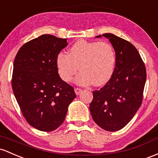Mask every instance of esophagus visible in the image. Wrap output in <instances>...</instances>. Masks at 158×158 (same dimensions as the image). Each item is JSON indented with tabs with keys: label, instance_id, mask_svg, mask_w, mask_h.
<instances>
[{
	"label": "esophagus",
	"instance_id": "esophagus-1",
	"mask_svg": "<svg viewBox=\"0 0 158 158\" xmlns=\"http://www.w3.org/2000/svg\"><path fill=\"white\" fill-rule=\"evenodd\" d=\"M74 92H75L76 95H80V94H81V92H82V89H80V88H75V89H74Z\"/></svg>",
	"mask_w": 158,
	"mask_h": 158
}]
</instances>
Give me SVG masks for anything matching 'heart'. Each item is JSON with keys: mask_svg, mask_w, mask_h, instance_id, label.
Returning a JSON list of instances; mask_svg holds the SVG:
<instances>
[{"mask_svg": "<svg viewBox=\"0 0 158 158\" xmlns=\"http://www.w3.org/2000/svg\"><path fill=\"white\" fill-rule=\"evenodd\" d=\"M56 67L62 79L70 82L79 69L76 84L86 86L105 84L112 77L116 63V54L107 42L79 40L72 45L69 54L60 52L56 56Z\"/></svg>", "mask_w": 158, "mask_h": 158, "instance_id": "1", "label": "heart"}]
</instances>
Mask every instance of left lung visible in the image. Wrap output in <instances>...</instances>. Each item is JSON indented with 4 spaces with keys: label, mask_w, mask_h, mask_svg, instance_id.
<instances>
[{
    "label": "left lung",
    "mask_w": 158,
    "mask_h": 158,
    "mask_svg": "<svg viewBox=\"0 0 158 158\" xmlns=\"http://www.w3.org/2000/svg\"><path fill=\"white\" fill-rule=\"evenodd\" d=\"M109 40L116 54L114 72L99 90L93 91L89 104L92 117L107 131L121 130L140 107L146 81L145 64L136 48L113 33L102 35ZM101 38L102 35L95 36Z\"/></svg>",
    "instance_id": "obj_1"
}]
</instances>
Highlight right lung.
<instances>
[{"mask_svg":"<svg viewBox=\"0 0 158 158\" xmlns=\"http://www.w3.org/2000/svg\"><path fill=\"white\" fill-rule=\"evenodd\" d=\"M67 45L66 39L43 34L24 44L14 60V95L27 122L39 131L59 127L76 98L74 88L60 78L56 67V56Z\"/></svg>","mask_w":158,"mask_h":158,"instance_id":"1","label":"right lung"}]
</instances>
